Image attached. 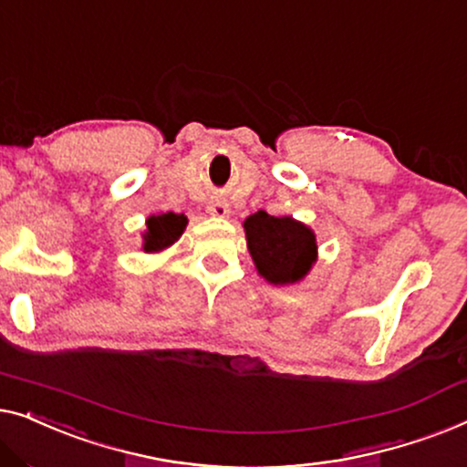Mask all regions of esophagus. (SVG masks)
Instances as JSON below:
<instances>
[{"label":"esophagus","mask_w":467,"mask_h":467,"mask_svg":"<svg viewBox=\"0 0 467 467\" xmlns=\"http://www.w3.org/2000/svg\"><path fill=\"white\" fill-rule=\"evenodd\" d=\"M207 212L212 213V215H215V218H228V213H231V207H228L226 201L215 199V201H212L207 205Z\"/></svg>","instance_id":"obj_1"}]
</instances>
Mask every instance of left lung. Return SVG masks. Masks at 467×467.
<instances>
[{"mask_svg": "<svg viewBox=\"0 0 467 467\" xmlns=\"http://www.w3.org/2000/svg\"><path fill=\"white\" fill-rule=\"evenodd\" d=\"M243 226L249 254L266 281L275 285L294 284L308 273L317 255L311 228L287 215L277 218L266 212L249 215Z\"/></svg>", "mask_w": 467, "mask_h": 467, "instance_id": "obj_1", "label": "left lung"}]
</instances>
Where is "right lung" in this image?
I'll list each match as a JSON object with an SVG mask.
<instances>
[{
  "label": "right lung",
  "mask_w": 467,
  "mask_h": 467,
  "mask_svg": "<svg viewBox=\"0 0 467 467\" xmlns=\"http://www.w3.org/2000/svg\"><path fill=\"white\" fill-rule=\"evenodd\" d=\"M188 220L186 215L182 213H162V215H152V218L148 220V233L143 239V249L146 252H161V249L169 247L171 243H175L180 239V234L183 233V228H186Z\"/></svg>",
  "instance_id": "right-lung-1"
}]
</instances>
